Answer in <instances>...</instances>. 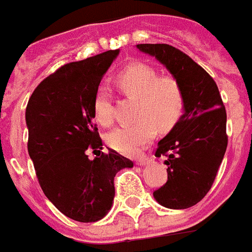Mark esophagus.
Returning <instances> with one entry per match:
<instances>
[{
  "label": "esophagus",
  "instance_id": "1",
  "mask_svg": "<svg viewBox=\"0 0 252 252\" xmlns=\"http://www.w3.org/2000/svg\"><path fill=\"white\" fill-rule=\"evenodd\" d=\"M135 164L138 165V166H145V165L150 164V159H149V158H141V159H138V161H137Z\"/></svg>",
  "mask_w": 252,
  "mask_h": 252
}]
</instances>
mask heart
Returning <instances> with one entry per match:
<instances>
[{"label":"heart","mask_w":252,"mask_h":252,"mask_svg":"<svg viewBox=\"0 0 252 252\" xmlns=\"http://www.w3.org/2000/svg\"><path fill=\"white\" fill-rule=\"evenodd\" d=\"M118 87L128 98L137 99V124L122 125L108 134L107 142L126 156L138 154L154 135L168 133L179 122L184 110V95L180 84L172 78H159L154 68L135 63L118 73ZM94 113L99 124L113 122L111 95L106 87H99L94 98Z\"/></svg>","instance_id":"obj_1"}]
</instances>
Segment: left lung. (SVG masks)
<instances>
[{
    "label": "left lung",
    "instance_id": "obj_1",
    "mask_svg": "<svg viewBox=\"0 0 252 252\" xmlns=\"http://www.w3.org/2000/svg\"><path fill=\"white\" fill-rule=\"evenodd\" d=\"M135 47L157 59L184 95V114L157 146L156 156H166L168 181L153 196L166 208H189L208 193L223 161L227 149L225 107L214 79L188 55L168 44Z\"/></svg>",
    "mask_w": 252,
    "mask_h": 252
}]
</instances>
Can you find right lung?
<instances>
[{
  "instance_id": "right-lung-1",
  "label": "right lung",
  "mask_w": 252,
  "mask_h": 252,
  "mask_svg": "<svg viewBox=\"0 0 252 252\" xmlns=\"http://www.w3.org/2000/svg\"><path fill=\"white\" fill-rule=\"evenodd\" d=\"M119 49L60 67L29 98L25 121L28 153L44 194L69 219L94 223L113 207L114 177L133 168L128 158L108 149L90 160L87 148L103 146L94 124V98Z\"/></svg>"
}]
</instances>
